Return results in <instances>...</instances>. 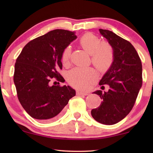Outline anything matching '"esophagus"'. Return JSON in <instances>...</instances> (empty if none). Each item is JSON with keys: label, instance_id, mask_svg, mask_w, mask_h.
I'll use <instances>...</instances> for the list:
<instances>
[{"label": "esophagus", "instance_id": "1", "mask_svg": "<svg viewBox=\"0 0 153 153\" xmlns=\"http://www.w3.org/2000/svg\"><path fill=\"white\" fill-rule=\"evenodd\" d=\"M76 94H77V95H84V96H86V95H88V92H82V91H79V90H77V91L76 92Z\"/></svg>", "mask_w": 153, "mask_h": 153}]
</instances>
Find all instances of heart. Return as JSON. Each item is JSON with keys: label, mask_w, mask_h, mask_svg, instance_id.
Here are the masks:
<instances>
[{"label": "heart", "mask_w": 153, "mask_h": 153, "mask_svg": "<svg viewBox=\"0 0 153 153\" xmlns=\"http://www.w3.org/2000/svg\"><path fill=\"white\" fill-rule=\"evenodd\" d=\"M81 47L90 54L92 64L100 71H106L112 65L115 57L113 46L107 41H100V38L92 33H86L79 40ZM71 56L69 46L63 49L61 54V61L67 65ZM97 73L94 69L76 67L68 72L67 80L71 86L76 88L86 90L97 78Z\"/></svg>", "instance_id": "1"}]
</instances>
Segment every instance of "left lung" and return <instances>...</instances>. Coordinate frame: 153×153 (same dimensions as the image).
I'll return each mask as SVG.
<instances>
[{
    "mask_svg": "<svg viewBox=\"0 0 153 153\" xmlns=\"http://www.w3.org/2000/svg\"><path fill=\"white\" fill-rule=\"evenodd\" d=\"M113 46L115 57L112 65L99 82L109 85L108 92L97 90L102 102L91 111L94 120L105 125H113L125 118L132 109L142 84L140 58L133 45L111 31L99 29Z\"/></svg>",
    "mask_w": 153,
    "mask_h": 153,
    "instance_id": "8db88e82",
    "label": "left lung"
}]
</instances>
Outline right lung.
<instances>
[{"label":"right lung","instance_id":"1","mask_svg":"<svg viewBox=\"0 0 153 153\" xmlns=\"http://www.w3.org/2000/svg\"><path fill=\"white\" fill-rule=\"evenodd\" d=\"M77 36L65 30H55L25 45L16 59L13 81L21 105L31 117L46 122L59 118L76 91L69 86H50L55 79L64 82L63 49ZM59 83V82H58Z\"/></svg>","mask_w":153,"mask_h":153}]
</instances>
